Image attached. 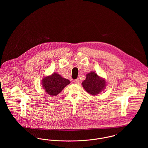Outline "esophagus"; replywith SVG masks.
<instances>
[{
    "instance_id": "esophagus-1",
    "label": "esophagus",
    "mask_w": 148,
    "mask_h": 148,
    "mask_svg": "<svg viewBox=\"0 0 148 148\" xmlns=\"http://www.w3.org/2000/svg\"><path fill=\"white\" fill-rule=\"evenodd\" d=\"M79 79H76V80H74V83H76V84H77V83H79Z\"/></svg>"
}]
</instances>
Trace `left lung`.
Wrapping results in <instances>:
<instances>
[{
  "instance_id": "1",
  "label": "left lung",
  "mask_w": 148,
  "mask_h": 148,
  "mask_svg": "<svg viewBox=\"0 0 148 148\" xmlns=\"http://www.w3.org/2000/svg\"><path fill=\"white\" fill-rule=\"evenodd\" d=\"M85 90L92 95H97L106 88L105 80L99 77L95 72H91L86 75V79L82 83Z\"/></svg>"
}]
</instances>
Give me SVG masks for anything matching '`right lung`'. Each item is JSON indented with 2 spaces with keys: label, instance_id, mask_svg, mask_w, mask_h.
<instances>
[{
  "label": "right lung",
  "instance_id": "right-lung-1",
  "mask_svg": "<svg viewBox=\"0 0 148 148\" xmlns=\"http://www.w3.org/2000/svg\"><path fill=\"white\" fill-rule=\"evenodd\" d=\"M42 83L44 89L48 95L55 96L60 93L70 83V81L62 77L58 73H54L49 76L44 77Z\"/></svg>",
  "mask_w": 148,
  "mask_h": 148
}]
</instances>
